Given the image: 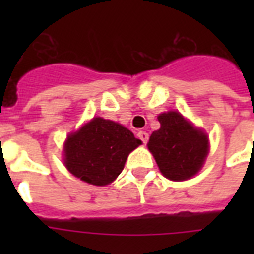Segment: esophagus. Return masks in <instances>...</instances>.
Instances as JSON below:
<instances>
[{"mask_svg": "<svg viewBox=\"0 0 254 254\" xmlns=\"http://www.w3.org/2000/svg\"><path fill=\"white\" fill-rule=\"evenodd\" d=\"M138 138L141 139L143 143H146L147 139H149V134H147L146 131H138Z\"/></svg>", "mask_w": 254, "mask_h": 254, "instance_id": "34e87169", "label": "esophagus"}]
</instances>
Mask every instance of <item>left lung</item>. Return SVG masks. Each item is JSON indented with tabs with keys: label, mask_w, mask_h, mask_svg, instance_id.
<instances>
[{
	"label": "left lung",
	"mask_w": 254,
	"mask_h": 254,
	"mask_svg": "<svg viewBox=\"0 0 254 254\" xmlns=\"http://www.w3.org/2000/svg\"><path fill=\"white\" fill-rule=\"evenodd\" d=\"M161 127L153 131L147 147L154 155L161 173L170 181L192 178L203 167L208 155V137L186 120L170 111L158 116Z\"/></svg>",
	"instance_id": "obj_1"
}]
</instances>
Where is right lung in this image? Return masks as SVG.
I'll return each mask as SVG.
<instances>
[{
    "label": "right lung",
    "mask_w": 254,
    "mask_h": 254,
    "mask_svg": "<svg viewBox=\"0 0 254 254\" xmlns=\"http://www.w3.org/2000/svg\"><path fill=\"white\" fill-rule=\"evenodd\" d=\"M141 145L129 129L111 120L95 117L64 142V165L89 185L107 186L123 171L127 155Z\"/></svg>",
    "instance_id": "right-lung-1"
}]
</instances>
